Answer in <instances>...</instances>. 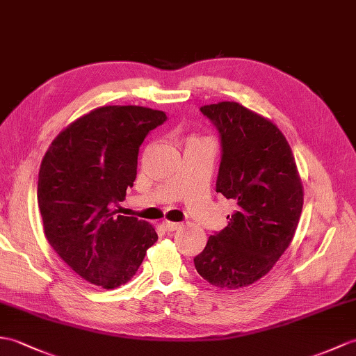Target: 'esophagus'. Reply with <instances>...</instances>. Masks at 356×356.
<instances>
[{
    "label": "esophagus",
    "instance_id": "1",
    "mask_svg": "<svg viewBox=\"0 0 356 356\" xmlns=\"http://www.w3.org/2000/svg\"><path fill=\"white\" fill-rule=\"evenodd\" d=\"M162 227L167 230V232H175V230H177L180 227V222L165 220V221H162Z\"/></svg>",
    "mask_w": 356,
    "mask_h": 356
}]
</instances>
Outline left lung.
<instances>
[{
  "label": "left lung",
  "mask_w": 356,
  "mask_h": 356,
  "mask_svg": "<svg viewBox=\"0 0 356 356\" xmlns=\"http://www.w3.org/2000/svg\"><path fill=\"white\" fill-rule=\"evenodd\" d=\"M221 140L217 193L235 203L229 225L194 258L198 275L227 290L266 276L288 249L303 208L290 145L275 124L234 102L200 107Z\"/></svg>",
  "instance_id": "left-lung-1"
}]
</instances>
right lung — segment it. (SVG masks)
<instances>
[{
	"instance_id": "right-lung-1",
	"label": "right lung",
	"mask_w": 356,
	"mask_h": 356,
	"mask_svg": "<svg viewBox=\"0 0 356 356\" xmlns=\"http://www.w3.org/2000/svg\"><path fill=\"white\" fill-rule=\"evenodd\" d=\"M165 121L148 107H98L62 130L40 163L38 204L49 245L106 290L129 282L158 241L150 222L117 208L134 186L140 144Z\"/></svg>"
}]
</instances>
